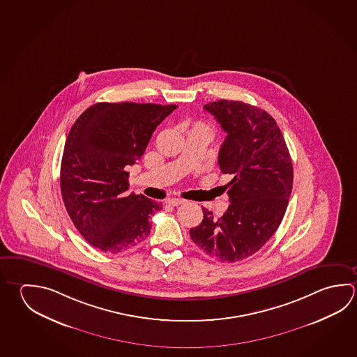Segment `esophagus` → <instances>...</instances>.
Instances as JSON below:
<instances>
[{"label":"esophagus","mask_w":357,"mask_h":357,"mask_svg":"<svg viewBox=\"0 0 357 357\" xmlns=\"http://www.w3.org/2000/svg\"><path fill=\"white\" fill-rule=\"evenodd\" d=\"M169 202L171 205H174V206H178V205H182V204L188 202L183 200L181 197H174V199H169Z\"/></svg>","instance_id":"34e87169"}]
</instances>
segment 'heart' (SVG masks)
Wrapping results in <instances>:
<instances>
[{
  "mask_svg": "<svg viewBox=\"0 0 357 357\" xmlns=\"http://www.w3.org/2000/svg\"><path fill=\"white\" fill-rule=\"evenodd\" d=\"M202 127H204V126H202ZM205 128H206V127H205Z\"/></svg>",
  "mask_w": 357,
  "mask_h": 357,
  "instance_id": "b5f03b06",
  "label": "heart"
}]
</instances>
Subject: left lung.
<instances>
[{"label": "left lung", "mask_w": 357, "mask_h": 357, "mask_svg": "<svg viewBox=\"0 0 357 357\" xmlns=\"http://www.w3.org/2000/svg\"><path fill=\"white\" fill-rule=\"evenodd\" d=\"M227 132L221 144V172L230 205L220 218L202 208V224L190 236L211 259H247L277 231L292 192L293 166L274 118L250 104L218 100L204 105Z\"/></svg>", "instance_id": "left-lung-1"}]
</instances>
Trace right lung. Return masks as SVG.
Instances as JSON below:
<instances>
[{
  "instance_id": "add662e5",
  "label": "right lung",
  "mask_w": 357,
  "mask_h": 357,
  "mask_svg": "<svg viewBox=\"0 0 357 357\" xmlns=\"http://www.w3.org/2000/svg\"><path fill=\"white\" fill-rule=\"evenodd\" d=\"M175 104L97 103L73 124L65 142L60 188L65 208L88 243L105 253L136 247L162 208L128 194V166L141 160L155 127Z\"/></svg>"
}]
</instances>
